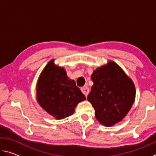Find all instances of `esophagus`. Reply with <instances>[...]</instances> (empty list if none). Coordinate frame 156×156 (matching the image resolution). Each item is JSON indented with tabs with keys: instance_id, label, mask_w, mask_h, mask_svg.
Returning a JSON list of instances; mask_svg holds the SVG:
<instances>
[{
	"instance_id": "34e87169",
	"label": "esophagus",
	"mask_w": 156,
	"mask_h": 156,
	"mask_svg": "<svg viewBox=\"0 0 156 156\" xmlns=\"http://www.w3.org/2000/svg\"><path fill=\"white\" fill-rule=\"evenodd\" d=\"M81 91L84 94V96H87V95L89 93V89L87 86H84L81 88Z\"/></svg>"
}]
</instances>
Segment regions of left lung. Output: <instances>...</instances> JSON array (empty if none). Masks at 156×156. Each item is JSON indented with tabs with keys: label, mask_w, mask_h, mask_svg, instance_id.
<instances>
[{
	"label": "left lung",
	"mask_w": 156,
	"mask_h": 156,
	"mask_svg": "<svg viewBox=\"0 0 156 156\" xmlns=\"http://www.w3.org/2000/svg\"><path fill=\"white\" fill-rule=\"evenodd\" d=\"M94 85L87 96L95 109V115L106 126L122 120L129 112L136 96L130 78L115 62L98 68L91 75Z\"/></svg>",
	"instance_id": "left-lung-1"
}]
</instances>
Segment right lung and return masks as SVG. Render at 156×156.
<instances>
[{"label": "right lung", "mask_w": 156, "mask_h": 156, "mask_svg": "<svg viewBox=\"0 0 156 156\" xmlns=\"http://www.w3.org/2000/svg\"><path fill=\"white\" fill-rule=\"evenodd\" d=\"M51 60L38 78L36 97L41 106L58 120L72 115L78 102L86 99L74 80H69L64 68Z\"/></svg>", "instance_id": "add662e5"}]
</instances>
